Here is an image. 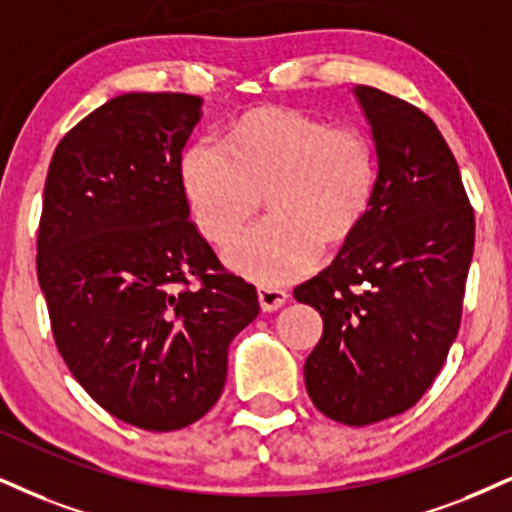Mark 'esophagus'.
I'll return each instance as SVG.
<instances>
[{
	"label": "esophagus",
	"instance_id": "1",
	"mask_svg": "<svg viewBox=\"0 0 512 512\" xmlns=\"http://www.w3.org/2000/svg\"><path fill=\"white\" fill-rule=\"evenodd\" d=\"M289 299V294L285 289H277V287H258V304L266 313L277 311L285 301Z\"/></svg>",
	"mask_w": 512,
	"mask_h": 512
}]
</instances>
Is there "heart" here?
I'll use <instances>...</instances> for the list:
<instances>
[{
	"mask_svg": "<svg viewBox=\"0 0 512 512\" xmlns=\"http://www.w3.org/2000/svg\"><path fill=\"white\" fill-rule=\"evenodd\" d=\"M180 185L201 237L223 246L261 206L270 216L225 249L227 266L282 285L337 249L368 218L377 187L372 140L299 109L263 106L230 125L223 144L197 140L180 159Z\"/></svg>",
	"mask_w": 512,
	"mask_h": 512,
	"instance_id": "heart-1",
	"label": "heart"
}]
</instances>
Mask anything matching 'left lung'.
Returning <instances> with one entry per match:
<instances>
[{"instance_id":"left-lung-1","label":"left lung","mask_w":512,"mask_h":512,"mask_svg":"<svg viewBox=\"0 0 512 512\" xmlns=\"http://www.w3.org/2000/svg\"><path fill=\"white\" fill-rule=\"evenodd\" d=\"M353 94L375 144V199L356 235L294 299L323 315V337L304 365L313 406L363 427L415 406L449 356L475 213L430 116L375 87Z\"/></svg>"}]
</instances>
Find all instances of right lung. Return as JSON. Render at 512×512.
Returning a JSON list of instances; mask_svg holds the SVG:
<instances>
[{"instance_id": "add662e5", "label": "right lung", "mask_w": 512, "mask_h": 512, "mask_svg": "<svg viewBox=\"0 0 512 512\" xmlns=\"http://www.w3.org/2000/svg\"><path fill=\"white\" fill-rule=\"evenodd\" d=\"M201 104L113 97L63 137L44 182L37 280L54 342L99 406L149 432L204 418L230 342L258 315L256 287L189 220L180 159Z\"/></svg>"}]
</instances>
